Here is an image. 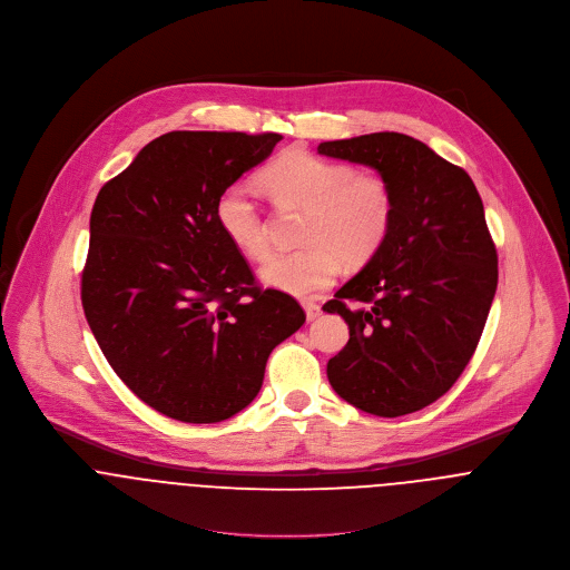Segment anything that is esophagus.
Wrapping results in <instances>:
<instances>
[{"label":"esophagus","mask_w":570,"mask_h":570,"mask_svg":"<svg viewBox=\"0 0 570 570\" xmlns=\"http://www.w3.org/2000/svg\"><path fill=\"white\" fill-rule=\"evenodd\" d=\"M303 309H305V316H307L309 323H314L323 314L321 305H316V303H303Z\"/></svg>","instance_id":"esophagus-1"}]
</instances>
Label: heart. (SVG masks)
Instances as JSON below:
<instances>
[{
    "label": "heart",
    "instance_id": "b5f03b06",
    "mask_svg": "<svg viewBox=\"0 0 570 570\" xmlns=\"http://www.w3.org/2000/svg\"><path fill=\"white\" fill-rule=\"evenodd\" d=\"M258 181L274 204L305 210L303 249L274 254L261 267L269 289L307 298L326 289L340 265L362 267L386 244L395 219V195L375 173H355L351 164L307 151H289L267 164ZM217 224L247 258L267 254V228L252 193L228 186L217 199Z\"/></svg>",
    "mask_w": 570,
    "mask_h": 570
}]
</instances>
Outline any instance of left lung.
Masks as SVG:
<instances>
[{
  "label": "left lung",
  "mask_w": 570,
  "mask_h": 570,
  "mask_svg": "<svg viewBox=\"0 0 570 570\" xmlns=\"http://www.w3.org/2000/svg\"><path fill=\"white\" fill-rule=\"evenodd\" d=\"M318 154L371 166L395 195L386 244L323 307L348 325L328 384L377 416L430 406L474 355L498 285L481 195L463 168L404 134L321 142Z\"/></svg>",
  "instance_id": "obj_1"
}]
</instances>
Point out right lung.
Wrapping results in <instances>:
<instances>
[{"label": "right lung", "instance_id": "1", "mask_svg": "<svg viewBox=\"0 0 570 570\" xmlns=\"http://www.w3.org/2000/svg\"><path fill=\"white\" fill-rule=\"evenodd\" d=\"M283 136L170 131L151 140L91 208L81 301L116 375L184 423H217L258 395L274 346L305 323L261 289L217 224V199Z\"/></svg>", "mask_w": 570, "mask_h": 570}]
</instances>
